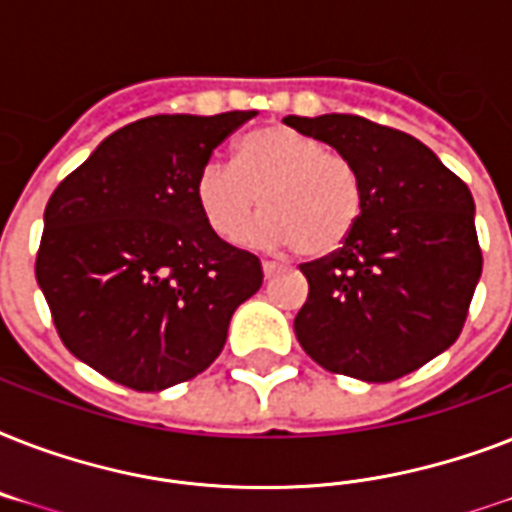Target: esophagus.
<instances>
[{"label": "esophagus", "mask_w": 512, "mask_h": 512, "mask_svg": "<svg viewBox=\"0 0 512 512\" xmlns=\"http://www.w3.org/2000/svg\"><path fill=\"white\" fill-rule=\"evenodd\" d=\"M279 271V263H273V260H263V273H265V279H271L273 273Z\"/></svg>", "instance_id": "34e87169"}]
</instances>
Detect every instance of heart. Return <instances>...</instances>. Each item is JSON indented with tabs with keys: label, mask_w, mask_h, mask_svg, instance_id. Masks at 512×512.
<instances>
[{
	"label": "heart",
	"mask_w": 512,
	"mask_h": 512,
	"mask_svg": "<svg viewBox=\"0 0 512 512\" xmlns=\"http://www.w3.org/2000/svg\"><path fill=\"white\" fill-rule=\"evenodd\" d=\"M196 204L209 228L239 241L257 212L265 217L252 239L295 247L297 255L329 257L356 233L364 215V180L348 156L284 124L249 132L236 162L212 156L196 175Z\"/></svg>",
	"instance_id": "obj_1"
}]
</instances>
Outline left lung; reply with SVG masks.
Returning <instances> with one entry per match:
<instances>
[{
	"label": "left lung",
	"mask_w": 512,
	"mask_h": 512,
	"mask_svg": "<svg viewBox=\"0 0 512 512\" xmlns=\"http://www.w3.org/2000/svg\"><path fill=\"white\" fill-rule=\"evenodd\" d=\"M284 124L348 156L364 180V215L340 252L300 271L303 350L327 372L390 382L460 337L481 279L476 204L428 146L364 116H287Z\"/></svg>",
	"instance_id": "8db88e82"
}]
</instances>
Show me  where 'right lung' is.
Wrapping results in <instances>:
<instances>
[{
	"mask_svg": "<svg viewBox=\"0 0 512 512\" xmlns=\"http://www.w3.org/2000/svg\"><path fill=\"white\" fill-rule=\"evenodd\" d=\"M255 111L159 114L108 135L47 201L36 281L60 340L108 380L156 393L207 369L263 284L217 236L196 175Z\"/></svg>",
	"mask_w": 512,
	"mask_h": 512,
	"instance_id": "1",
	"label": "right lung"
}]
</instances>
